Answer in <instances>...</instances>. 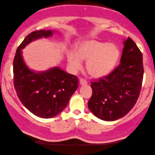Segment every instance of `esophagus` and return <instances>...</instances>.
Listing matches in <instances>:
<instances>
[{
  "mask_svg": "<svg viewBox=\"0 0 155 155\" xmlns=\"http://www.w3.org/2000/svg\"><path fill=\"white\" fill-rule=\"evenodd\" d=\"M87 81H85V80L83 79H80V84H81V86H86L87 85Z\"/></svg>",
  "mask_w": 155,
  "mask_h": 155,
  "instance_id": "1",
  "label": "esophagus"
}]
</instances>
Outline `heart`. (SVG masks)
<instances>
[{"mask_svg":"<svg viewBox=\"0 0 155 155\" xmlns=\"http://www.w3.org/2000/svg\"><path fill=\"white\" fill-rule=\"evenodd\" d=\"M121 52L113 43L97 40H86L76 45V52L67 54L69 68L73 72L82 67L83 61H86V70L93 78H103L114 70L119 61Z\"/></svg>","mask_w":155,"mask_h":155,"instance_id":"heart-1","label":"heart"}]
</instances>
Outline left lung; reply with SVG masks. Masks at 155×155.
Wrapping results in <instances>:
<instances>
[{
    "instance_id": "1",
    "label": "left lung",
    "mask_w": 155,
    "mask_h": 155,
    "mask_svg": "<svg viewBox=\"0 0 155 155\" xmlns=\"http://www.w3.org/2000/svg\"><path fill=\"white\" fill-rule=\"evenodd\" d=\"M123 44L119 67L107 76L91 83L88 108L103 121H115L127 114L136 103L141 89L143 55L130 37Z\"/></svg>"
}]
</instances>
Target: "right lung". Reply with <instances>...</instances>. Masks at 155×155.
Returning a JSON list of instances; mask_svg holds the SVG:
<instances>
[{
    "label": "right lung",
    "mask_w": 155,
    "mask_h": 155,
    "mask_svg": "<svg viewBox=\"0 0 155 155\" xmlns=\"http://www.w3.org/2000/svg\"><path fill=\"white\" fill-rule=\"evenodd\" d=\"M55 30L36 31L28 34L18 47L13 63L14 85L19 100L38 117H55L67 107L78 87L76 76L58 67L35 71L25 64L22 50L32 41L49 38Z\"/></svg>",
    "instance_id": "add662e5"
}]
</instances>
